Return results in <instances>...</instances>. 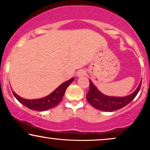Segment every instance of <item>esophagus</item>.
Listing matches in <instances>:
<instances>
[{"label":"esophagus","instance_id":"1","mask_svg":"<svg viewBox=\"0 0 150 150\" xmlns=\"http://www.w3.org/2000/svg\"><path fill=\"white\" fill-rule=\"evenodd\" d=\"M85 75V71L84 70H82V69L78 70L77 73V77H82V76H84Z\"/></svg>","mask_w":150,"mask_h":150}]
</instances>
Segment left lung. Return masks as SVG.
I'll return each mask as SVG.
<instances>
[{"instance_id":"8db88e82","label":"left lung","mask_w":150,"mask_h":150,"mask_svg":"<svg viewBox=\"0 0 150 150\" xmlns=\"http://www.w3.org/2000/svg\"><path fill=\"white\" fill-rule=\"evenodd\" d=\"M89 80V89L87 94L88 102L96 109L103 111H111L120 109L128 104L135 99L137 93L140 91L142 80L137 89L132 94L123 97H108L99 92V89L94 86L90 80Z\"/></svg>"}]
</instances>
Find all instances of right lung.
<instances>
[{
	"mask_svg": "<svg viewBox=\"0 0 150 150\" xmlns=\"http://www.w3.org/2000/svg\"><path fill=\"white\" fill-rule=\"evenodd\" d=\"M74 79L75 78L73 77V78L70 79L69 80L63 82L57 89H56L52 93H51L49 95L46 96L44 98H41V99H27L18 96L13 91V94L15 96V97L21 104L25 105L27 108H30L32 110H34V111H46V110L50 109V108L55 107L61 102L67 87L71 84Z\"/></svg>",
	"mask_w": 150,
	"mask_h": 150,
	"instance_id": "right-lung-1",
	"label": "right lung"
}]
</instances>
